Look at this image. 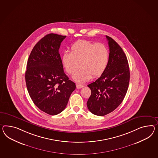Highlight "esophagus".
<instances>
[{"label": "esophagus", "instance_id": "1", "mask_svg": "<svg viewBox=\"0 0 158 158\" xmlns=\"http://www.w3.org/2000/svg\"><path fill=\"white\" fill-rule=\"evenodd\" d=\"M76 87H77V89H81V88L84 87V86L82 85H81V84H76Z\"/></svg>", "mask_w": 158, "mask_h": 158}]
</instances>
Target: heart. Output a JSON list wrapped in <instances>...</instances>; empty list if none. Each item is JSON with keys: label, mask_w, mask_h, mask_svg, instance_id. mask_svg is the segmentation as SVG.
<instances>
[{"label": "heart", "mask_w": 158, "mask_h": 158, "mask_svg": "<svg viewBox=\"0 0 158 158\" xmlns=\"http://www.w3.org/2000/svg\"><path fill=\"white\" fill-rule=\"evenodd\" d=\"M109 60V49L105 44L86 40L76 42L71 46V53L65 52L61 58L69 74L75 73L81 63L82 69L73 76V80L80 83L89 81L92 76H100L106 68Z\"/></svg>", "instance_id": "1"}]
</instances>
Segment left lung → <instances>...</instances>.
<instances>
[{"label": "left lung", "mask_w": 158, "mask_h": 158, "mask_svg": "<svg viewBox=\"0 0 158 158\" xmlns=\"http://www.w3.org/2000/svg\"><path fill=\"white\" fill-rule=\"evenodd\" d=\"M106 38L109 48L108 64L100 77L88 85L91 90L88 108L100 116L112 112L120 105L130 82V68L125 53L112 38Z\"/></svg>", "instance_id": "1"}]
</instances>
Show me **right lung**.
Here are the masks:
<instances>
[{
    "instance_id": "right-lung-1",
    "label": "right lung",
    "mask_w": 158,
    "mask_h": 158,
    "mask_svg": "<svg viewBox=\"0 0 158 158\" xmlns=\"http://www.w3.org/2000/svg\"><path fill=\"white\" fill-rule=\"evenodd\" d=\"M65 35L49 34L33 48L25 79L28 94L36 106L56 115L65 109L76 86L64 71L59 49Z\"/></svg>"
}]
</instances>
